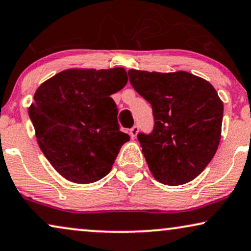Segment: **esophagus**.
<instances>
[{"mask_svg":"<svg viewBox=\"0 0 251 251\" xmlns=\"http://www.w3.org/2000/svg\"><path fill=\"white\" fill-rule=\"evenodd\" d=\"M138 133H139L138 126H133V127L129 129V135H131V138H135V136L138 135Z\"/></svg>","mask_w":251,"mask_h":251,"instance_id":"1","label":"esophagus"}]
</instances>
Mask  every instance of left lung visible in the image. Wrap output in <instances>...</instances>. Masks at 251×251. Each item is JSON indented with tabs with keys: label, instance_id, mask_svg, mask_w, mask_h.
<instances>
[{
	"label": "left lung",
	"instance_id": "1",
	"mask_svg": "<svg viewBox=\"0 0 251 251\" xmlns=\"http://www.w3.org/2000/svg\"><path fill=\"white\" fill-rule=\"evenodd\" d=\"M133 88L152 106L155 127L139 134L142 153L157 181L179 186L204 170L222 138L224 104L216 89L186 71L129 70Z\"/></svg>",
	"mask_w": 251,
	"mask_h": 251
}]
</instances>
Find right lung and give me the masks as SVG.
I'll list each match as a JSON object with an SVG mask.
<instances>
[{
    "mask_svg": "<svg viewBox=\"0 0 251 251\" xmlns=\"http://www.w3.org/2000/svg\"><path fill=\"white\" fill-rule=\"evenodd\" d=\"M127 83L124 68L68 69L36 89L28 115L38 145L52 168L69 181L92 183L111 171L129 140L119 131L110 98Z\"/></svg>",
    "mask_w": 251,
    "mask_h": 251,
    "instance_id": "right-lung-1",
    "label": "right lung"
}]
</instances>
